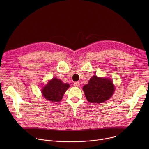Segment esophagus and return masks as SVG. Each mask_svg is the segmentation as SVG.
<instances>
[{"instance_id": "esophagus-1", "label": "esophagus", "mask_w": 149, "mask_h": 149, "mask_svg": "<svg viewBox=\"0 0 149 149\" xmlns=\"http://www.w3.org/2000/svg\"><path fill=\"white\" fill-rule=\"evenodd\" d=\"M74 87H79V82H75L74 84Z\"/></svg>"}]
</instances>
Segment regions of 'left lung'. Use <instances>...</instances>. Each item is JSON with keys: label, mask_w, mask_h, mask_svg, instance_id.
Returning a JSON list of instances; mask_svg holds the SVG:
<instances>
[{"label": "left lung", "mask_w": 149, "mask_h": 149, "mask_svg": "<svg viewBox=\"0 0 149 149\" xmlns=\"http://www.w3.org/2000/svg\"><path fill=\"white\" fill-rule=\"evenodd\" d=\"M87 100L91 103H101L109 100L114 92V86L110 79L94 75L88 84L83 87Z\"/></svg>", "instance_id": "8db88e82"}]
</instances>
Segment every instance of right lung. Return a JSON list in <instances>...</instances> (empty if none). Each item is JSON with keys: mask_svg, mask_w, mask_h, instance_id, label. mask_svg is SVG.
I'll list each match as a JSON object with an SVG mask.
<instances>
[{"mask_svg": "<svg viewBox=\"0 0 149 149\" xmlns=\"http://www.w3.org/2000/svg\"><path fill=\"white\" fill-rule=\"evenodd\" d=\"M69 87V84L63 83L61 79L53 78L43 88L42 93L47 100L54 102H59Z\"/></svg>", "mask_w": 149, "mask_h": 149, "instance_id": "add662e5", "label": "right lung"}]
</instances>
